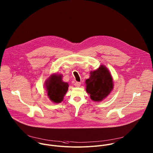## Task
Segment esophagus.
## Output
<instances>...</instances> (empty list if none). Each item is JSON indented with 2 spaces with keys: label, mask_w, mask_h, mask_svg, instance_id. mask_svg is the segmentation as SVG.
Here are the masks:
<instances>
[{
  "label": "esophagus",
  "mask_w": 153,
  "mask_h": 153,
  "mask_svg": "<svg viewBox=\"0 0 153 153\" xmlns=\"http://www.w3.org/2000/svg\"><path fill=\"white\" fill-rule=\"evenodd\" d=\"M80 85H81V83H80V82H76V83H74V86H75L76 87H77V88L80 87Z\"/></svg>",
  "instance_id": "1"
}]
</instances>
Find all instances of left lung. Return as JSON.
Here are the masks:
<instances>
[{
    "label": "left lung",
    "mask_w": 153,
    "mask_h": 153,
    "mask_svg": "<svg viewBox=\"0 0 153 153\" xmlns=\"http://www.w3.org/2000/svg\"><path fill=\"white\" fill-rule=\"evenodd\" d=\"M90 77L86 80V91L94 102L105 99L113 91L114 82L108 68L103 65L90 72Z\"/></svg>",
    "instance_id": "left-lung-1"
}]
</instances>
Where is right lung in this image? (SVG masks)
Wrapping results in <instances>:
<instances>
[{"instance_id": "add662e5", "label": "right lung", "mask_w": 153, "mask_h": 153, "mask_svg": "<svg viewBox=\"0 0 153 153\" xmlns=\"http://www.w3.org/2000/svg\"><path fill=\"white\" fill-rule=\"evenodd\" d=\"M45 89L49 99L53 103H59L67 92L68 84L62 81L61 74L53 73L46 79Z\"/></svg>"}]
</instances>
